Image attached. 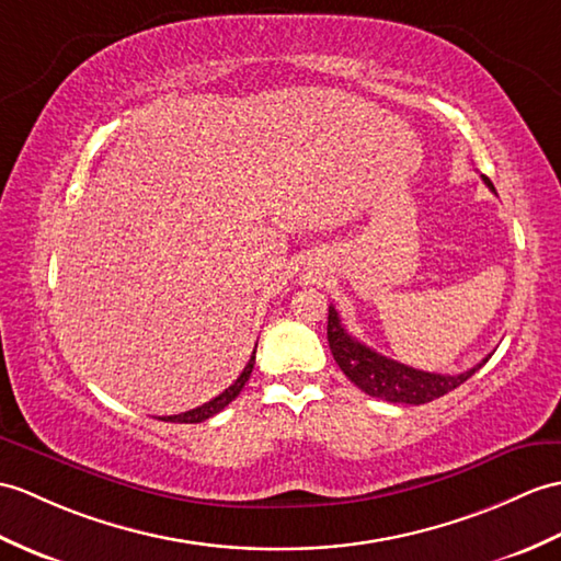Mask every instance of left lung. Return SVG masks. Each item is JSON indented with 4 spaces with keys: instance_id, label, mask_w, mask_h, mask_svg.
I'll use <instances>...</instances> for the list:
<instances>
[{
    "instance_id": "obj_1",
    "label": "left lung",
    "mask_w": 561,
    "mask_h": 561,
    "mask_svg": "<svg viewBox=\"0 0 561 561\" xmlns=\"http://www.w3.org/2000/svg\"><path fill=\"white\" fill-rule=\"evenodd\" d=\"M483 181L494 193L492 181L488 176H483ZM328 342L336 366L342 368V373L360 389V392L385 399L389 403H413V407L445 397L451 389L463 385L476 370L483 368L490 358H483L478 366L459 375L415 370L411 366H403L399 360L377 354L370 346L354 340V336L344 330L340 312L334 310V306H330L328 316Z\"/></svg>"
}]
</instances>
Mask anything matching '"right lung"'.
Returning <instances> with one entry per match:
<instances>
[{"mask_svg": "<svg viewBox=\"0 0 561 561\" xmlns=\"http://www.w3.org/2000/svg\"><path fill=\"white\" fill-rule=\"evenodd\" d=\"M255 348H257V344H255ZM253 366H255V351H253L251 360L245 363L243 373L237 377V382H233L231 387H227L225 392H221L219 397H215L213 401H207V403H203V407H198V409H191V411H186V413H179V415H164V419H160V421H169V423H203V421H207V419H213L215 413H219L221 409L227 407V403H231L233 399L239 397V392L243 389V385L249 382V377H251V373H253Z\"/></svg>", "mask_w": 561, "mask_h": 561, "instance_id": "add662e5", "label": "right lung"}]
</instances>
